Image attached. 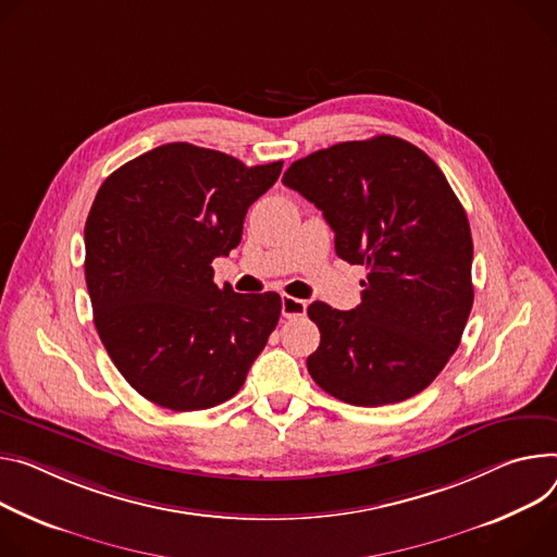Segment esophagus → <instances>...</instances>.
<instances>
[{
  "instance_id": "1",
  "label": "esophagus",
  "mask_w": 557,
  "mask_h": 557,
  "mask_svg": "<svg viewBox=\"0 0 557 557\" xmlns=\"http://www.w3.org/2000/svg\"><path fill=\"white\" fill-rule=\"evenodd\" d=\"M307 313V301L305 299H297L290 295L282 297V315L284 318H301Z\"/></svg>"
}]
</instances>
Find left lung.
I'll list each match as a JSON object with an SVG mask.
<instances>
[{"mask_svg":"<svg viewBox=\"0 0 557 557\" xmlns=\"http://www.w3.org/2000/svg\"><path fill=\"white\" fill-rule=\"evenodd\" d=\"M284 186L315 205L337 258L367 264L362 301H313L320 346L311 377L356 407L424 391L460 346L473 307L467 213L437 164L407 139L342 141L288 166Z\"/></svg>","mask_w":557,"mask_h":557,"instance_id":"obj_1","label":"left lung"}]
</instances>
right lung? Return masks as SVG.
Masks as SVG:
<instances>
[{"instance_id": "1", "label": "right lung", "mask_w": 557, "mask_h": 557, "mask_svg": "<svg viewBox=\"0 0 557 557\" xmlns=\"http://www.w3.org/2000/svg\"><path fill=\"white\" fill-rule=\"evenodd\" d=\"M282 162H244L186 141L158 146L99 186L90 207L86 286L95 329L124 380L171 411L231 399L277 326V293L213 282L239 244L248 207Z\"/></svg>"}]
</instances>
